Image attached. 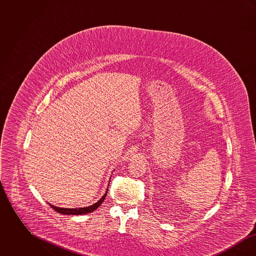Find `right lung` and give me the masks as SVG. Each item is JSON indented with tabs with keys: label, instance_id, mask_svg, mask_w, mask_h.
I'll use <instances>...</instances> for the list:
<instances>
[{
	"label": "right lung",
	"instance_id": "obj_1",
	"mask_svg": "<svg viewBox=\"0 0 256 256\" xmlns=\"http://www.w3.org/2000/svg\"><path fill=\"white\" fill-rule=\"evenodd\" d=\"M108 187L106 189V192L104 193V195L102 196L97 202H95L94 204L90 206L86 207H80V208H63V207H58L50 204L52 209H54L56 212L60 213V214H64V215H82V214H87V213H91L94 210H96L98 207L104 202L106 196L108 195Z\"/></svg>",
	"mask_w": 256,
	"mask_h": 256
}]
</instances>
